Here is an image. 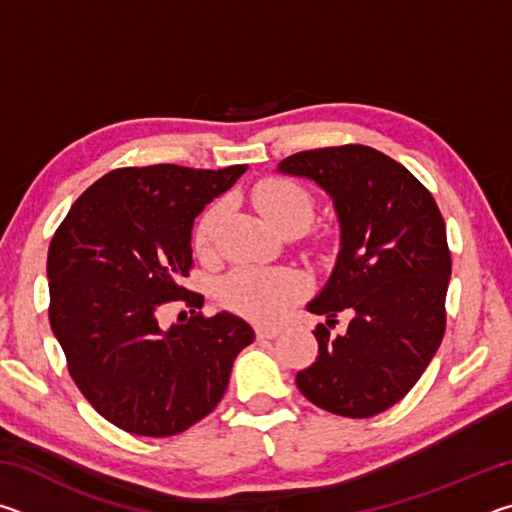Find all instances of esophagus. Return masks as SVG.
Here are the masks:
<instances>
[{"label": "esophagus", "mask_w": 512, "mask_h": 512, "mask_svg": "<svg viewBox=\"0 0 512 512\" xmlns=\"http://www.w3.org/2000/svg\"><path fill=\"white\" fill-rule=\"evenodd\" d=\"M255 334H257V339H275V336H280V329H277V327L257 325V327H255Z\"/></svg>", "instance_id": "1"}]
</instances>
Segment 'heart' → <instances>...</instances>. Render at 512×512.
<instances>
[{
    "label": "heart",
    "instance_id": "obj_1",
    "mask_svg": "<svg viewBox=\"0 0 512 512\" xmlns=\"http://www.w3.org/2000/svg\"><path fill=\"white\" fill-rule=\"evenodd\" d=\"M253 201L264 219L284 230L291 223L314 221L316 203L305 187L287 178H266L253 189ZM223 203L216 201L198 216L194 228V248L207 257L214 250L216 228L223 216ZM307 291V280L293 268L237 266L221 282V302L228 309L262 323H273L284 316L293 302Z\"/></svg>",
    "mask_w": 512,
    "mask_h": 512
}]
</instances>
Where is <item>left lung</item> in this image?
I'll list each match as a JSON object with an SVG mask.
<instances>
[{"label": "left lung", "mask_w": 512, "mask_h": 512, "mask_svg": "<svg viewBox=\"0 0 512 512\" xmlns=\"http://www.w3.org/2000/svg\"><path fill=\"white\" fill-rule=\"evenodd\" d=\"M277 171L309 178L332 198L341 250L311 314L318 357L296 384L311 404L343 418H372L411 391L445 334L452 255L436 201L413 173L377 149L327 146L289 155Z\"/></svg>", "instance_id": "obj_1"}]
</instances>
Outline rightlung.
Listing matches in <instances>:
<instances>
[{
  "label": "right lung",
  "mask_w": 512,
  "mask_h": 512,
  "mask_svg": "<svg viewBox=\"0 0 512 512\" xmlns=\"http://www.w3.org/2000/svg\"><path fill=\"white\" fill-rule=\"evenodd\" d=\"M246 169H115L76 198L51 239V329L74 384L119 429L164 438L203 420L255 341L246 320L203 316L201 293L183 287L194 219ZM176 299L190 318L167 330L159 307Z\"/></svg>",
  "instance_id": "obj_1"
}]
</instances>
